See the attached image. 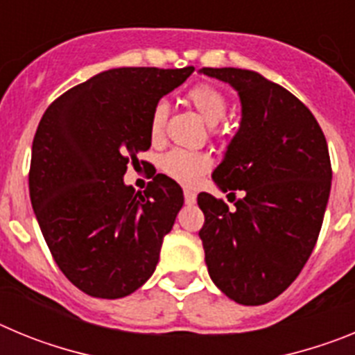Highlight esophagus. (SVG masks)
Returning <instances> with one entry per match:
<instances>
[{"instance_id": "34e87169", "label": "esophagus", "mask_w": 355, "mask_h": 355, "mask_svg": "<svg viewBox=\"0 0 355 355\" xmlns=\"http://www.w3.org/2000/svg\"><path fill=\"white\" fill-rule=\"evenodd\" d=\"M197 200V193L193 192V190H190V188H184V202L187 205H196Z\"/></svg>"}]
</instances>
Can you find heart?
<instances>
[{
	"label": "heart",
	"mask_w": 355,
	"mask_h": 355,
	"mask_svg": "<svg viewBox=\"0 0 355 355\" xmlns=\"http://www.w3.org/2000/svg\"><path fill=\"white\" fill-rule=\"evenodd\" d=\"M187 101L193 106L197 114L205 119L211 126V133H216V126L227 112V97L220 89H216L211 83H197L187 92ZM168 106L165 101H158L153 108L149 121L150 139L159 140L167 121ZM211 167V159L205 153L187 149H171L159 159L162 168L168 178L180 181L183 184H193L200 180V175L206 174Z\"/></svg>",
	"instance_id": "obj_1"
}]
</instances>
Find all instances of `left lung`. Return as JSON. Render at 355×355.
<instances>
[{
    "label": "left lung",
    "instance_id": "obj_1",
    "mask_svg": "<svg viewBox=\"0 0 355 355\" xmlns=\"http://www.w3.org/2000/svg\"><path fill=\"white\" fill-rule=\"evenodd\" d=\"M199 72L231 85L241 103L240 130L213 181L222 192L243 190V197L229 209L211 193L197 196L206 265L229 299L259 306L293 283L315 249L331 193L327 142L307 106L259 72Z\"/></svg>",
    "mask_w": 355,
    "mask_h": 355
}]
</instances>
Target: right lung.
<instances>
[{
    "mask_svg": "<svg viewBox=\"0 0 355 355\" xmlns=\"http://www.w3.org/2000/svg\"><path fill=\"white\" fill-rule=\"evenodd\" d=\"M193 67H122L72 87L42 115L31 146L30 199L56 265L83 293L121 299L153 275L183 190L156 174L142 192L128 163L150 147L149 121Z\"/></svg>",
    "mask_w": 355,
    "mask_h": 355,
    "instance_id": "1",
    "label": "right lung"
}]
</instances>
